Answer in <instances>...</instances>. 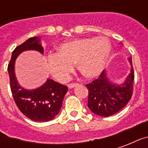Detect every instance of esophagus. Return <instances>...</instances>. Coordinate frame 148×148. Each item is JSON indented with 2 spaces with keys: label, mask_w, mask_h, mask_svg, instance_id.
Masks as SVG:
<instances>
[{
  "label": "esophagus",
  "mask_w": 148,
  "mask_h": 148,
  "mask_svg": "<svg viewBox=\"0 0 148 148\" xmlns=\"http://www.w3.org/2000/svg\"><path fill=\"white\" fill-rule=\"evenodd\" d=\"M77 85H78L77 83H71L68 85V88H69V89H73L74 87L77 86Z\"/></svg>",
  "instance_id": "1"
}]
</instances>
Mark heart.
I'll return each instance as SVG.
<instances>
[{"mask_svg":"<svg viewBox=\"0 0 148 148\" xmlns=\"http://www.w3.org/2000/svg\"><path fill=\"white\" fill-rule=\"evenodd\" d=\"M111 53L112 44L107 38H82L60 44L57 53L47 56V65L52 76L61 82L69 79L74 64L84 77L93 79L106 69Z\"/></svg>","mask_w":148,"mask_h":148,"instance_id":"1","label":"heart"}]
</instances>
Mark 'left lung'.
<instances>
[{
  "instance_id": "1",
  "label": "left lung",
  "mask_w": 148,
  "mask_h": 148,
  "mask_svg": "<svg viewBox=\"0 0 148 148\" xmlns=\"http://www.w3.org/2000/svg\"><path fill=\"white\" fill-rule=\"evenodd\" d=\"M130 73L122 84L112 83L104 70L97 79L87 84L88 107L96 115L107 117L116 114L127 106L133 92L134 71L132 57L127 58Z\"/></svg>"
}]
</instances>
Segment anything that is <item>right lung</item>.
<instances>
[{"mask_svg":"<svg viewBox=\"0 0 148 148\" xmlns=\"http://www.w3.org/2000/svg\"><path fill=\"white\" fill-rule=\"evenodd\" d=\"M30 50L43 54L40 38L32 37L16 47L12 51L8 66L10 88L18 109L24 116L34 121H49L58 114L68 88L50 78H47L42 86L35 90H27L21 86L15 74V62L19 55Z\"/></svg>","mask_w":148,"mask_h":148,"instance_id":"obj_1","label":"right lung"}]
</instances>
